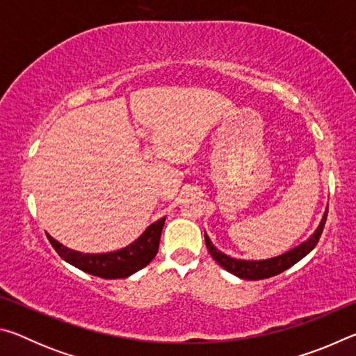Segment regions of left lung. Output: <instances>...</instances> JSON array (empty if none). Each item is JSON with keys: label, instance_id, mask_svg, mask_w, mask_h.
<instances>
[{"label": "left lung", "instance_id": "8db88e82", "mask_svg": "<svg viewBox=\"0 0 356 356\" xmlns=\"http://www.w3.org/2000/svg\"><path fill=\"white\" fill-rule=\"evenodd\" d=\"M327 213H328V207L322 216L321 225L317 226L316 231L312 232L309 238H306L305 242H301L300 245L295 246V248L282 252L280 256L259 259V261L257 259H250V261H246V259H236L225 254V252H221L212 242H210L206 231H204V238H206L207 250L215 259V262H218L226 272L236 275L242 280H251V281L272 278V276L280 275L284 272V270L291 268L293 264L301 261V259L308 256L309 252L316 248L318 238L322 236L325 221H327Z\"/></svg>", "mask_w": 356, "mask_h": 356}]
</instances>
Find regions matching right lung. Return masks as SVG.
<instances>
[{"label":"right lung","instance_id":"obj_1","mask_svg":"<svg viewBox=\"0 0 356 356\" xmlns=\"http://www.w3.org/2000/svg\"><path fill=\"white\" fill-rule=\"evenodd\" d=\"M166 216L156 220L152 225L146 227L140 237L124 248L108 252H81L67 248L58 240L47 234L48 240L53 248L61 256L65 262L74 267L80 268L81 272L99 276L105 280H119L129 278L130 275L136 273L138 270L146 267V265L155 257L159 251L161 229H163Z\"/></svg>","mask_w":356,"mask_h":356}]
</instances>
